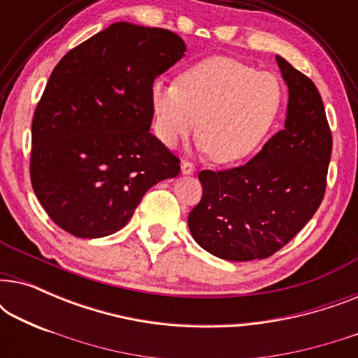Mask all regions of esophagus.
Listing matches in <instances>:
<instances>
[{
    "label": "esophagus",
    "instance_id": "esophagus-1",
    "mask_svg": "<svg viewBox=\"0 0 358 358\" xmlns=\"http://www.w3.org/2000/svg\"><path fill=\"white\" fill-rule=\"evenodd\" d=\"M180 171H182V174H192L194 171H195V166L190 163V161H187V159H184L182 161V164H180Z\"/></svg>",
    "mask_w": 358,
    "mask_h": 358
}]
</instances>
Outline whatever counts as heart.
I'll return each instance as SVG.
<instances>
[{
	"label": "heart",
	"instance_id": "heart-1",
	"mask_svg": "<svg viewBox=\"0 0 358 358\" xmlns=\"http://www.w3.org/2000/svg\"><path fill=\"white\" fill-rule=\"evenodd\" d=\"M156 129L176 146L199 127V138L215 163H234L259 148L283 106L280 81L272 73L228 57H212L184 70L176 83L151 90Z\"/></svg>",
	"mask_w": 358,
	"mask_h": 358
}]
</instances>
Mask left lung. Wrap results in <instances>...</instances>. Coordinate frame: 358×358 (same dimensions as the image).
<instances>
[{"label":"left lung","mask_w":358,"mask_h":358,"mask_svg":"<svg viewBox=\"0 0 358 358\" xmlns=\"http://www.w3.org/2000/svg\"><path fill=\"white\" fill-rule=\"evenodd\" d=\"M275 58L288 86L285 129L246 164L200 171L202 199L187 218L195 241L227 261L271 257L324 199L332 151L324 104L310 78Z\"/></svg>","instance_id":"8db88e82"}]
</instances>
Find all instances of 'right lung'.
<instances>
[{"instance_id": "obj_1", "label": "right lung", "mask_w": 358, "mask_h": 358, "mask_svg": "<svg viewBox=\"0 0 358 358\" xmlns=\"http://www.w3.org/2000/svg\"><path fill=\"white\" fill-rule=\"evenodd\" d=\"M178 34L115 22L53 68L32 117L31 182L53 223L76 238L124 228L180 159L150 134L155 78L184 57Z\"/></svg>"}]
</instances>
